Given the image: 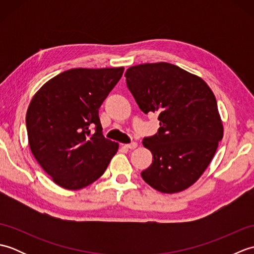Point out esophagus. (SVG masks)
<instances>
[{
	"mask_svg": "<svg viewBox=\"0 0 254 254\" xmlns=\"http://www.w3.org/2000/svg\"><path fill=\"white\" fill-rule=\"evenodd\" d=\"M126 147L130 148V149H135V148L137 147V143H136V142H132V143H130V144H127Z\"/></svg>",
	"mask_w": 254,
	"mask_h": 254,
	"instance_id": "34e87169",
	"label": "esophagus"
}]
</instances>
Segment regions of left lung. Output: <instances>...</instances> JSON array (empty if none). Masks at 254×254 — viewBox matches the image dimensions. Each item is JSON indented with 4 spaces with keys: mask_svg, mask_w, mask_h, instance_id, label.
<instances>
[{
    "mask_svg": "<svg viewBox=\"0 0 254 254\" xmlns=\"http://www.w3.org/2000/svg\"><path fill=\"white\" fill-rule=\"evenodd\" d=\"M127 85L144 113L157 112V134L143 139L153 163L143 180L161 193L194 185L212 161L224 135L217 102L196 75L167 62L128 67Z\"/></svg>",
    "mask_w": 254,
    "mask_h": 254,
    "instance_id": "1",
    "label": "left lung"
}]
</instances>
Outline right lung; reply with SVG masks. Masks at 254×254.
<instances>
[{
  "label": "right lung",
  "mask_w": 254,
  "mask_h": 254,
  "mask_svg": "<svg viewBox=\"0 0 254 254\" xmlns=\"http://www.w3.org/2000/svg\"><path fill=\"white\" fill-rule=\"evenodd\" d=\"M123 71L71 68L48 80L32 97L26 113L29 147L61 188L79 190L91 185L118 152L119 144L102 135L99 108Z\"/></svg>",
  "instance_id": "add662e5"
}]
</instances>
